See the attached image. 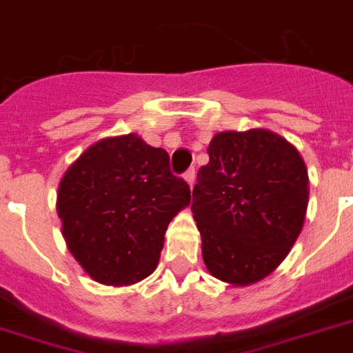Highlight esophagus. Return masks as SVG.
Wrapping results in <instances>:
<instances>
[{"label":"esophagus","mask_w":353,"mask_h":353,"mask_svg":"<svg viewBox=\"0 0 353 353\" xmlns=\"http://www.w3.org/2000/svg\"><path fill=\"white\" fill-rule=\"evenodd\" d=\"M183 177H185V181L188 183V187L192 188L194 187V181H196V172H194V168H192V170L185 172V176H183Z\"/></svg>","instance_id":"1"}]
</instances>
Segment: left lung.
I'll use <instances>...</instances> for the list:
<instances>
[{"label": "left lung", "instance_id": "8db88e82", "mask_svg": "<svg viewBox=\"0 0 353 353\" xmlns=\"http://www.w3.org/2000/svg\"><path fill=\"white\" fill-rule=\"evenodd\" d=\"M207 154L190 207L203 262L221 282L256 284L284 262L304 227L306 163L265 128L216 133Z\"/></svg>", "mask_w": 353, "mask_h": 353}]
</instances>
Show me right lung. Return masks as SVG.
I'll return each instance as SVG.
<instances>
[{
    "mask_svg": "<svg viewBox=\"0 0 353 353\" xmlns=\"http://www.w3.org/2000/svg\"><path fill=\"white\" fill-rule=\"evenodd\" d=\"M168 161L165 150L128 133L88 146L60 179L63 240L99 284H137L157 268L168 223L190 203Z\"/></svg>",
    "mask_w": 353,
    "mask_h": 353,
    "instance_id": "obj_1",
    "label": "right lung"
}]
</instances>
